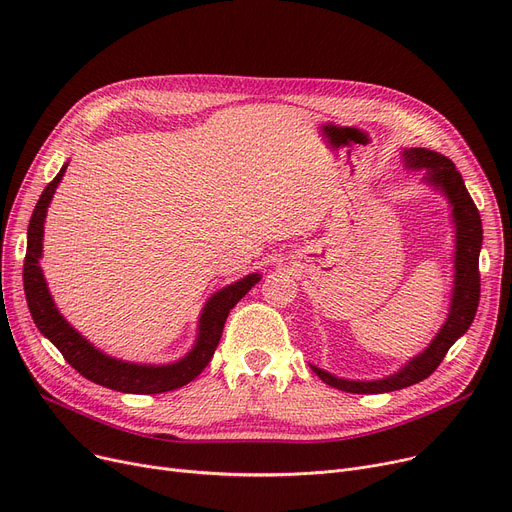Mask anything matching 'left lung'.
Listing matches in <instances>:
<instances>
[{
    "instance_id": "obj_1",
    "label": "left lung",
    "mask_w": 512,
    "mask_h": 512,
    "mask_svg": "<svg viewBox=\"0 0 512 512\" xmlns=\"http://www.w3.org/2000/svg\"><path fill=\"white\" fill-rule=\"evenodd\" d=\"M402 161L409 170H423V182L440 191L452 207L454 224V282L448 317L434 340L427 344L425 351L409 359L398 371L386 375L382 380H344L336 375L311 365L319 380L342 392L353 394H382L402 390L419 384L436 371L446 357L448 348L459 340L473 324L479 305V251H481V218L479 211L467 193L463 176L452 161L436 151L413 147L402 151Z\"/></svg>"
}]
</instances>
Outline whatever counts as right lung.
I'll list each match as a JSON object with an SVG mask.
<instances>
[{
    "mask_svg": "<svg viewBox=\"0 0 512 512\" xmlns=\"http://www.w3.org/2000/svg\"><path fill=\"white\" fill-rule=\"evenodd\" d=\"M66 168L68 164L62 166L60 174L53 178L41 193L29 224V240H26V257H24V274H22L24 294L39 332L58 348V351L64 355V359L80 375H85L87 380L103 388L128 392V394H161L193 382L211 361L215 348H218L230 309L261 280V274L257 272L249 274L211 294L199 315L195 346L182 359L166 365H147V363H130V361L105 355L85 336H80L58 311L56 303L51 299V292L47 288L43 270L39 265V259L43 255V224H45L47 207L51 203L53 193H56Z\"/></svg>",
    "mask_w": 512,
    "mask_h": 512,
    "instance_id": "right-lung-1",
    "label": "right lung"
}]
</instances>
